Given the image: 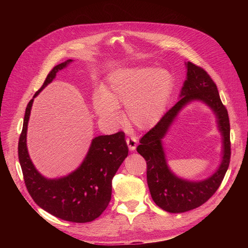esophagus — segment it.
Here are the masks:
<instances>
[{
  "instance_id": "obj_1",
  "label": "esophagus",
  "mask_w": 248,
  "mask_h": 248,
  "mask_svg": "<svg viewBox=\"0 0 248 248\" xmlns=\"http://www.w3.org/2000/svg\"><path fill=\"white\" fill-rule=\"evenodd\" d=\"M126 144L128 146V149L130 151H133L137 146V141L134 137H129V138H126Z\"/></svg>"
}]
</instances>
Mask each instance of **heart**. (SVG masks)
I'll use <instances>...</instances> for the list:
<instances>
[{
	"instance_id": "b5f03b06",
	"label": "heart",
	"mask_w": 248,
	"mask_h": 248,
	"mask_svg": "<svg viewBox=\"0 0 248 248\" xmlns=\"http://www.w3.org/2000/svg\"><path fill=\"white\" fill-rule=\"evenodd\" d=\"M172 89L169 72L154 66L119 69L111 75L104 93L93 97V109L103 123L118 124V107L125 106L128 122L139 129L156 125L162 119Z\"/></svg>"
}]
</instances>
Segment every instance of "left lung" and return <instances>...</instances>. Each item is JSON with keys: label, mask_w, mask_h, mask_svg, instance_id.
I'll list each match as a JSON object with an SVG mask.
<instances>
[{"label": "left lung", "mask_w": 248, "mask_h": 248, "mask_svg": "<svg viewBox=\"0 0 248 248\" xmlns=\"http://www.w3.org/2000/svg\"><path fill=\"white\" fill-rule=\"evenodd\" d=\"M186 79L179 101L161 121L140 139L137 152L147 163V184L157 206L170 213H184L205 203L219 188L228 170L231 158L230 121L217 86L205 70L186 62ZM199 100L215 113L222 136L221 163L214 174L201 181H189L176 176L168 167L162 139L178 114L187 104Z\"/></svg>", "instance_id": "8db88e82"}]
</instances>
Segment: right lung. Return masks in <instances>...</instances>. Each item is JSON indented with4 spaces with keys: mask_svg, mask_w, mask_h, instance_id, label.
Segmentation results:
<instances>
[{
    "mask_svg": "<svg viewBox=\"0 0 248 248\" xmlns=\"http://www.w3.org/2000/svg\"><path fill=\"white\" fill-rule=\"evenodd\" d=\"M73 60L56 65L42 87L28 103L18 141V159L26 188L32 199L51 215L73 223H87L98 218L107 208L112 195V180L128 155L123 131L99 135L92 139L82 163L61 178L48 179L33 165L26 144L27 126L34 98Z\"/></svg>",
    "mask_w": 248,
    "mask_h": 248,
    "instance_id": "obj_1",
    "label": "right lung"
}]
</instances>
